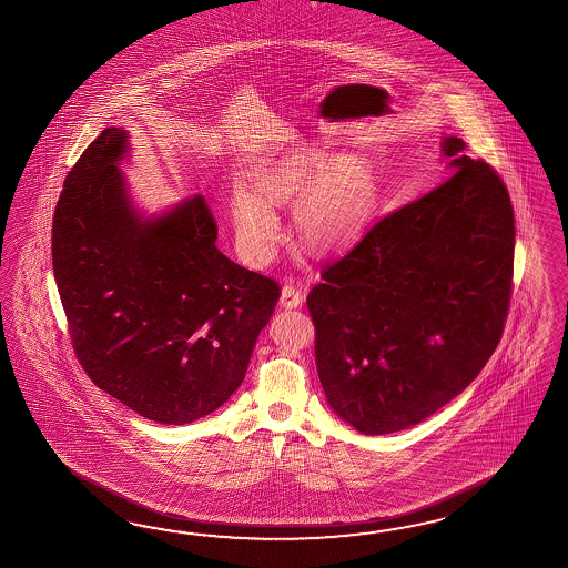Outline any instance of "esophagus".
<instances>
[{
	"mask_svg": "<svg viewBox=\"0 0 568 568\" xmlns=\"http://www.w3.org/2000/svg\"><path fill=\"white\" fill-rule=\"evenodd\" d=\"M304 302V293L297 290L293 283H285L283 285V290H281V300H278V304L283 305V307H300Z\"/></svg>",
	"mask_w": 568,
	"mask_h": 568,
	"instance_id": "obj_1",
	"label": "esophagus"
}]
</instances>
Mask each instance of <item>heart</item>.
I'll return each mask as SVG.
<instances>
[{"mask_svg": "<svg viewBox=\"0 0 568 568\" xmlns=\"http://www.w3.org/2000/svg\"><path fill=\"white\" fill-rule=\"evenodd\" d=\"M254 191L237 186L230 211L240 248L266 261L278 237V205L295 207V230L314 252L345 248L372 220L377 196L374 170L359 158L307 150L266 158L252 172Z\"/></svg>", "mask_w": 568, "mask_h": 568, "instance_id": "heart-1", "label": "heart"}]
</instances>
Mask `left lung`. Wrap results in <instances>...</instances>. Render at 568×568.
<instances>
[{
    "mask_svg": "<svg viewBox=\"0 0 568 568\" xmlns=\"http://www.w3.org/2000/svg\"><path fill=\"white\" fill-rule=\"evenodd\" d=\"M442 148L449 176L375 223L307 295L320 384L363 435L408 429L454 400L505 328L511 199L462 139Z\"/></svg>",
    "mask_w": 568,
    "mask_h": 568,
    "instance_id": "8db88e82",
    "label": "left lung"
}]
</instances>
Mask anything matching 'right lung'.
Returning <instances> with one entry per match:
<instances>
[{
    "mask_svg": "<svg viewBox=\"0 0 568 568\" xmlns=\"http://www.w3.org/2000/svg\"><path fill=\"white\" fill-rule=\"evenodd\" d=\"M126 141L125 129H104L63 182L57 290L90 379L138 415L186 425L242 384L281 290L217 250L205 196L152 220L138 213L119 168Z\"/></svg>",
    "mask_w": 568,
    "mask_h": 568,
    "instance_id": "add662e5",
    "label": "right lung"
}]
</instances>
